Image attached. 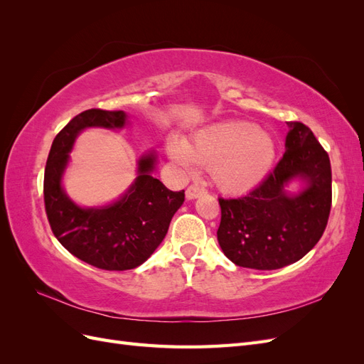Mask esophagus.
Masks as SVG:
<instances>
[{"label":"esophagus","instance_id":"obj_1","mask_svg":"<svg viewBox=\"0 0 364 364\" xmlns=\"http://www.w3.org/2000/svg\"><path fill=\"white\" fill-rule=\"evenodd\" d=\"M205 188H202V186L199 185H190L188 188H186V199H197V197H200L202 194H205Z\"/></svg>","mask_w":364,"mask_h":364}]
</instances>
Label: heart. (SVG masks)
Listing matches in <instances>:
<instances>
[{
  "label": "heart",
  "mask_w": 364,
  "mask_h": 364,
  "mask_svg": "<svg viewBox=\"0 0 364 364\" xmlns=\"http://www.w3.org/2000/svg\"><path fill=\"white\" fill-rule=\"evenodd\" d=\"M167 150L185 168H209L214 183L226 193L250 190L266 178L277 158L274 139L247 121L211 124L188 142L171 138Z\"/></svg>",
  "instance_id": "obj_1"
}]
</instances>
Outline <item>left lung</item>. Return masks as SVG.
Segmentation results:
<instances>
[{
    "label": "left lung",
    "instance_id": "8db88e82",
    "mask_svg": "<svg viewBox=\"0 0 364 364\" xmlns=\"http://www.w3.org/2000/svg\"><path fill=\"white\" fill-rule=\"evenodd\" d=\"M285 153L257 188L237 199H223L217 230L225 255L240 267L274 270L299 261L323 235L331 211V164L310 127L289 121ZM304 181L299 194L284 186Z\"/></svg>",
    "mask_w": 364,
    "mask_h": 364
}]
</instances>
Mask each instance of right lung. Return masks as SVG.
I'll list each match as a JSON object with an SVG mask.
<instances>
[{
    "mask_svg": "<svg viewBox=\"0 0 364 364\" xmlns=\"http://www.w3.org/2000/svg\"><path fill=\"white\" fill-rule=\"evenodd\" d=\"M123 111L87 109L53 141L43 176V202L54 237L70 253L103 270H130L147 261L167 234L185 193L170 191L151 176L156 156L138 161V178L119 200L103 208L77 206L62 188V174L77 135L86 127H124Z\"/></svg>",
    "mask_w": 364,
    "mask_h": 364,
    "instance_id": "right-lung-1",
    "label": "right lung"
}]
</instances>
